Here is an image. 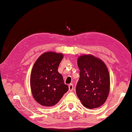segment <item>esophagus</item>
<instances>
[{
  "label": "esophagus",
  "mask_w": 132,
  "mask_h": 132,
  "mask_svg": "<svg viewBox=\"0 0 132 132\" xmlns=\"http://www.w3.org/2000/svg\"><path fill=\"white\" fill-rule=\"evenodd\" d=\"M68 88H69V91L70 92H71L73 90V85L72 84H70L68 86Z\"/></svg>",
  "instance_id": "esophagus-1"
}]
</instances>
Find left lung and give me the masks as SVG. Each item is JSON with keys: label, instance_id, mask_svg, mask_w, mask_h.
I'll return each instance as SVG.
<instances>
[{"label": "left lung", "instance_id": "obj_1", "mask_svg": "<svg viewBox=\"0 0 132 132\" xmlns=\"http://www.w3.org/2000/svg\"><path fill=\"white\" fill-rule=\"evenodd\" d=\"M80 78L76 93L83 106L96 109L106 102L110 92V76L102 60L92 54H84L78 58Z\"/></svg>", "mask_w": 132, "mask_h": 132}]
</instances>
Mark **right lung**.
Segmentation results:
<instances>
[{
  "label": "right lung",
  "instance_id": "obj_1",
  "mask_svg": "<svg viewBox=\"0 0 132 132\" xmlns=\"http://www.w3.org/2000/svg\"><path fill=\"white\" fill-rule=\"evenodd\" d=\"M62 53L46 52L40 55L34 64L30 78L32 96L43 106L52 107L57 104L68 86L64 84L62 75L58 71L63 58Z\"/></svg>",
  "mask_w": 132,
  "mask_h": 132
}]
</instances>
